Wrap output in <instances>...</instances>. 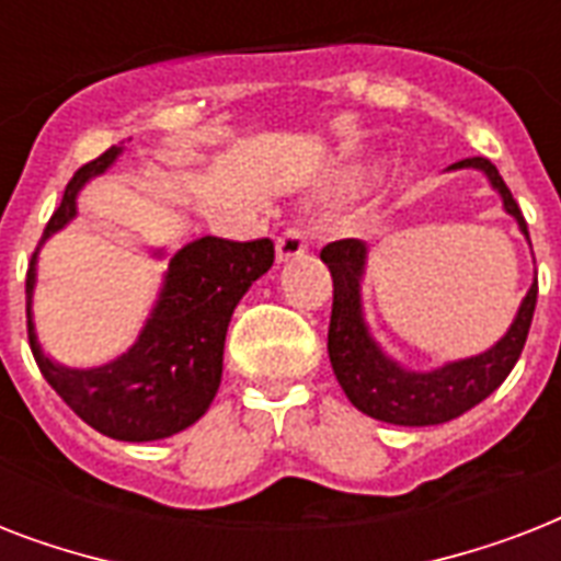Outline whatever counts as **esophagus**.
<instances>
[{"label":"esophagus","mask_w":561,"mask_h":561,"mask_svg":"<svg viewBox=\"0 0 561 561\" xmlns=\"http://www.w3.org/2000/svg\"><path fill=\"white\" fill-rule=\"evenodd\" d=\"M308 250V232L302 224H288L285 227V232H282L279 238H276V255H279L282 262H288V259H297V255H302Z\"/></svg>","instance_id":"obj_1"}]
</instances>
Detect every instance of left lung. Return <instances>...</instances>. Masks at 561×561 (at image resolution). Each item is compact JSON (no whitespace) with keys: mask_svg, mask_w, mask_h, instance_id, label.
Returning <instances> with one entry per match:
<instances>
[{"mask_svg":"<svg viewBox=\"0 0 561 561\" xmlns=\"http://www.w3.org/2000/svg\"><path fill=\"white\" fill-rule=\"evenodd\" d=\"M451 169L486 171L492 186L504 197V209L518 220V227L527 236V220H524L513 192L486 157H469V160L454 162ZM364 253L367 250L358 238H341L320 250V259L329 264L334 282L329 358H332V369L343 392L350 396V401L360 413L390 422V425H439V422L462 416L466 410L480 404L489 392H495L504 383L506 375L513 373L515 360L522 358L524 343L530 334L539 282L524 297L513 329L492 350L478 358L445 364L443 369H434V373H404L390 358H383L381 350L367 334L364 317H360L358 282L360 271H364Z\"/></svg>","mask_w":561,"mask_h":561,"instance_id":"8db88e82","label":"left lung"}]
</instances>
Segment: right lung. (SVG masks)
<instances>
[{
    "label": "right lung",
    "instance_id": "right-lung-1",
    "mask_svg": "<svg viewBox=\"0 0 561 561\" xmlns=\"http://www.w3.org/2000/svg\"><path fill=\"white\" fill-rule=\"evenodd\" d=\"M110 148L75 171L64 201L48 218L39 244L75 215V194L116 160ZM34 259L25 276L28 343L51 390L99 434L125 443H151L194 425L209 410L224 369V337L238 299L262 273L276 250L271 238L229 241L203 236L171 259L162 297L134 350L99 369H64L39 352L31 323Z\"/></svg>",
    "mask_w": 561,
    "mask_h": 561
}]
</instances>
